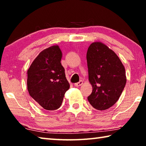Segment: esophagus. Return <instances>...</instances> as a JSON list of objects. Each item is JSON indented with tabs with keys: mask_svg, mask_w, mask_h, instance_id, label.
<instances>
[{
	"mask_svg": "<svg viewBox=\"0 0 146 146\" xmlns=\"http://www.w3.org/2000/svg\"><path fill=\"white\" fill-rule=\"evenodd\" d=\"M82 84H83V82H82V80H80V82L74 84V86H76V87H79V86H80L81 85H82Z\"/></svg>",
	"mask_w": 146,
	"mask_h": 146,
	"instance_id": "34e87169",
	"label": "esophagus"
}]
</instances>
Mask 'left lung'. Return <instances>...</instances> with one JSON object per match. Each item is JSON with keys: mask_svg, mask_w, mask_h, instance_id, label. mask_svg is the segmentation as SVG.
I'll return each mask as SVG.
<instances>
[{"mask_svg": "<svg viewBox=\"0 0 146 146\" xmlns=\"http://www.w3.org/2000/svg\"><path fill=\"white\" fill-rule=\"evenodd\" d=\"M86 58L93 88L88 100L96 110H108L117 102L126 84L124 66L117 54L101 42L91 44Z\"/></svg>", "mask_w": 146, "mask_h": 146, "instance_id": "1", "label": "left lung"}]
</instances>
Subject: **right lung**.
Listing matches in <instances>:
<instances>
[{
  "label": "right lung",
  "instance_id": "add662e5",
  "mask_svg": "<svg viewBox=\"0 0 146 146\" xmlns=\"http://www.w3.org/2000/svg\"><path fill=\"white\" fill-rule=\"evenodd\" d=\"M62 56L58 45L49 47L38 54L27 71L29 95L46 110L60 108L64 94L70 88L60 62Z\"/></svg>",
  "mask_w": 146,
  "mask_h": 146
}]
</instances>
